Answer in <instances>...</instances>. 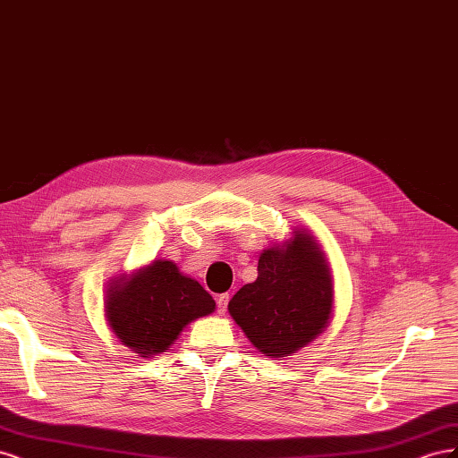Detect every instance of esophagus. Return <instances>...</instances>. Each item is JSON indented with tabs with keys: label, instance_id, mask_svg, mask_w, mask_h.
I'll return each mask as SVG.
<instances>
[{
	"label": "esophagus",
	"instance_id": "obj_1",
	"mask_svg": "<svg viewBox=\"0 0 458 458\" xmlns=\"http://www.w3.org/2000/svg\"><path fill=\"white\" fill-rule=\"evenodd\" d=\"M227 303H229V294H219L217 296V313L224 315L227 311Z\"/></svg>",
	"mask_w": 458,
	"mask_h": 458
}]
</instances>
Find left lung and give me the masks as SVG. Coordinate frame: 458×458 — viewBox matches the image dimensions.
<instances>
[{
  "instance_id": "8db88e82",
  "label": "left lung",
  "mask_w": 458,
  "mask_h": 458,
  "mask_svg": "<svg viewBox=\"0 0 458 458\" xmlns=\"http://www.w3.org/2000/svg\"><path fill=\"white\" fill-rule=\"evenodd\" d=\"M335 303L330 266L306 229H294L281 246L263 250L258 279L229 301V313L254 348L288 357L328 327Z\"/></svg>"
}]
</instances>
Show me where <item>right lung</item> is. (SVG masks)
Returning <instances> with one entry per match:
<instances>
[{
  "mask_svg": "<svg viewBox=\"0 0 458 458\" xmlns=\"http://www.w3.org/2000/svg\"><path fill=\"white\" fill-rule=\"evenodd\" d=\"M214 310V298L170 259H155L128 276H116L105 296L108 327L140 357L165 352L191 321Z\"/></svg>",
  "mask_w": 458,
  "mask_h": 458,
  "instance_id": "add662e5",
  "label": "right lung"
}]
</instances>
